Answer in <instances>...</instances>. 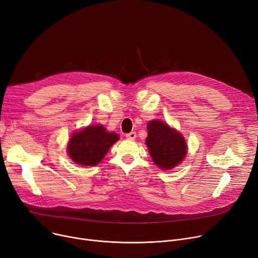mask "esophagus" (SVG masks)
I'll list each match as a JSON object with an SVG mask.
<instances>
[{"label":"esophagus","instance_id":"34e87169","mask_svg":"<svg viewBox=\"0 0 258 258\" xmlns=\"http://www.w3.org/2000/svg\"><path fill=\"white\" fill-rule=\"evenodd\" d=\"M125 137L128 139V140H134L135 138H136V133L135 132H131L128 134L125 135Z\"/></svg>","mask_w":258,"mask_h":258}]
</instances>
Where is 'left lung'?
<instances>
[{
	"mask_svg": "<svg viewBox=\"0 0 258 258\" xmlns=\"http://www.w3.org/2000/svg\"><path fill=\"white\" fill-rule=\"evenodd\" d=\"M147 130L146 145L155 164L163 169L177 166L186 155V143L182 135L159 120L148 122Z\"/></svg>",
	"mask_w": 258,
	"mask_h": 258,
	"instance_id": "8db88e82",
	"label": "left lung"
}]
</instances>
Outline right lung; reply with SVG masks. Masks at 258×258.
Instances as JSON below:
<instances>
[{
    "mask_svg": "<svg viewBox=\"0 0 258 258\" xmlns=\"http://www.w3.org/2000/svg\"><path fill=\"white\" fill-rule=\"evenodd\" d=\"M118 135L107 133L102 125H90L75 133L68 144L70 158L79 165L94 166L104 158Z\"/></svg>",
    "mask_w": 258,
    "mask_h": 258,
    "instance_id": "obj_1",
    "label": "right lung"
}]
</instances>
